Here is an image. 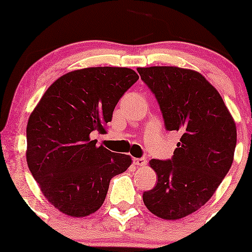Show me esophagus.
Instances as JSON below:
<instances>
[{
	"mask_svg": "<svg viewBox=\"0 0 252 252\" xmlns=\"http://www.w3.org/2000/svg\"><path fill=\"white\" fill-rule=\"evenodd\" d=\"M133 163L136 164V166H145L147 161L145 157H140V158H133Z\"/></svg>",
	"mask_w": 252,
	"mask_h": 252,
	"instance_id": "obj_1",
	"label": "esophagus"
}]
</instances>
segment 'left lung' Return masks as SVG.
Instances as JSON below:
<instances>
[{"label":"left lung","instance_id":"1","mask_svg":"<svg viewBox=\"0 0 252 252\" xmlns=\"http://www.w3.org/2000/svg\"><path fill=\"white\" fill-rule=\"evenodd\" d=\"M138 72L158 102L167 130L182 134L171 159L150 161L158 180L142 200L157 217L179 220L204 206L229 172L234 119L220 93L195 70L149 67Z\"/></svg>","mask_w":252,"mask_h":252}]
</instances>
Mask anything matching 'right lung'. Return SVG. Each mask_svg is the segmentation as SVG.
Masks as SVG:
<instances>
[{"label": "right lung", "instance_id": "1", "mask_svg": "<svg viewBox=\"0 0 252 252\" xmlns=\"http://www.w3.org/2000/svg\"><path fill=\"white\" fill-rule=\"evenodd\" d=\"M139 79L129 68L93 67L58 78L30 114L27 162L51 205L72 217L101 207L110 180L131 164L91 140L112 121L119 98Z\"/></svg>", "mask_w": 252, "mask_h": 252}]
</instances>
